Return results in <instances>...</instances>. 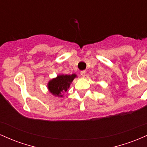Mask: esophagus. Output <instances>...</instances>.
<instances>
[{"label": "esophagus", "mask_w": 147, "mask_h": 147, "mask_svg": "<svg viewBox=\"0 0 147 147\" xmlns=\"http://www.w3.org/2000/svg\"><path fill=\"white\" fill-rule=\"evenodd\" d=\"M80 74H81V75L82 76V77H84V76H85V75H86V71H85V70H82V71H81Z\"/></svg>", "instance_id": "esophagus-1"}]
</instances>
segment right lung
I'll use <instances>...</instances> for the list:
<instances>
[{
  "label": "right lung",
  "mask_w": 147,
  "mask_h": 147,
  "mask_svg": "<svg viewBox=\"0 0 147 147\" xmlns=\"http://www.w3.org/2000/svg\"><path fill=\"white\" fill-rule=\"evenodd\" d=\"M77 77L75 74L58 75L55 78L50 79L48 82L47 88L49 92L55 97H63V94L68 90L72 81Z\"/></svg>",
  "instance_id": "add662e5"
}]
</instances>
